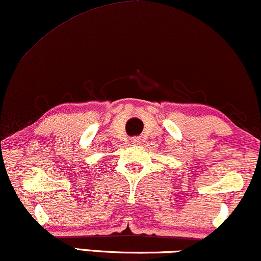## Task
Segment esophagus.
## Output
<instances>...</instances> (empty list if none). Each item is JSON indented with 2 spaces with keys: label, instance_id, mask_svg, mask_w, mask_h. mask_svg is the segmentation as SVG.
<instances>
[{
  "label": "esophagus",
  "instance_id": "obj_1",
  "mask_svg": "<svg viewBox=\"0 0 261 261\" xmlns=\"http://www.w3.org/2000/svg\"><path fill=\"white\" fill-rule=\"evenodd\" d=\"M140 143H141V139H140L139 137L132 138V144H134V145H139Z\"/></svg>",
  "mask_w": 261,
  "mask_h": 261
}]
</instances>
